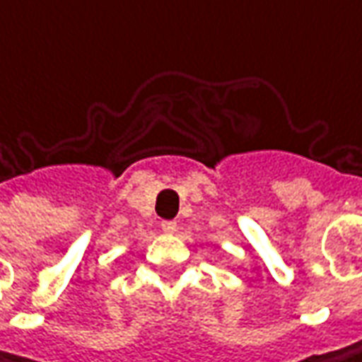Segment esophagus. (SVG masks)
<instances>
[{
  "instance_id": "obj_1",
  "label": "esophagus",
  "mask_w": 362,
  "mask_h": 362,
  "mask_svg": "<svg viewBox=\"0 0 362 362\" xmlns=\"http://www.w3.org/2000/svg\"><path fill=\"white\" fill-rule=\"evenodd\" d=\"M160 227H162L164 233H175V231H177V223H175V221H162Z\"/></svg>"
}]
</instances>
